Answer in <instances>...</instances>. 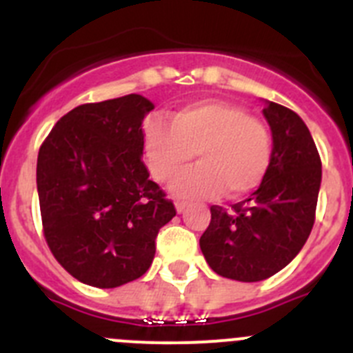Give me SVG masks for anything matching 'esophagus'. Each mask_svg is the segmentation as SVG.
Segmentation results:
<instances>
[{"label":"esophagus","mask_w":353,"mask_h":353,"mask_svg":"<svg viewBox=\"0 0 353 353\" xmlns=\"http://www.w3.org/2000/svg\"><path fill=\"white\" fill-rule=\"evenodd\" d=\"M174 208H176V212H179V214H182V212L187 208V203L185 201H180L179 199V201H174Z\"/></svg>","instance_id":"obj_1"}]
</instances>
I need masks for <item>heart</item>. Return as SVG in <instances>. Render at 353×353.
<instances>
[{
	"label": "heart",
	"instance_id": "1",
	"mask_svg": "<svg viewBox=\"0 0 353 353\" xmlns=\"http://www.w3.org/2000/svg\"><path fill=\"white\" fill-rule=\"evenodd\" d=\"M143 150L150 174L159 182L174 179L194 154L198 166L171 183L183 198L223 192L239 199L256 191L269 173L272 139L267 127L244 108L223 101H201L174 111L170 125L148 121Z\"/></svg>",
	"mask_w": 353,
	"mask_h": 353
}]
</instances>
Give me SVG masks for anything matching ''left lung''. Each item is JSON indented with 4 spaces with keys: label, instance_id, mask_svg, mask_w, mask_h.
I'll return each instance as SVG.
<instances>
[{
    "label": "left lung",
    "instance_id": "1",
    "mask_svg": "<svg viewBox=\"0 0 353 353\" xmlns=\"http://www.w3.org/2000/svg\"><path fill=\"white\" fill-rule=\"evenodd\" d=\"M263 117L274 143L269 173L230 212L212 205L199 239L214 272L244 283L263 281L297 256L313 230L322 182V161L302 118L276 102H267Z\"/></svg>",
    "mask_w": 353,
    "mask_h": 353
}]
</instances>
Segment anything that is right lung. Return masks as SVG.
Here are the masks:
<instances>
[{
	"instance_id": "right-lung-1",
	"label": "right lung",
	"mask_w": 353,
	"mask_h": 353,
	"mask_svg": "<svg viewBox=\"0 0 353 353\" xmlns=\"http://www.w3.org/2000/svg\"><path fill=\"white\" fill-rule=\"evenodd\" d=\"M141 95L81 104L56 121L37 161L43 236L77 281L117 288L141 277L176 215L143 162Z\"/></svg>"
}]
</instances>
